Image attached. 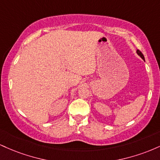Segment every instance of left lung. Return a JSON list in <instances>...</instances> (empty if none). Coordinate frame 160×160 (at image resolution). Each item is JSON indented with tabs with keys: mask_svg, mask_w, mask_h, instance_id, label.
Instances as JSON below:
<instances>
[{
	"mask_svg": "<svg viewBox=\"0 0 160 160\" xmlns=\"http://www.w3.org/2000/svg\"><path fill=\"white\" fill-rule=\"evenodd\" d=\"M137 53H138V54L139 55V56H140L141 57V58H142V59H144V55L142 54V52H141V51L139 50V49H137Z\"/></svg>",
	"mask_w": 160,
	"mask_h": 160,
	"instance_id": "1",
	"label": "left lung"
}]
</instances>
